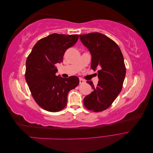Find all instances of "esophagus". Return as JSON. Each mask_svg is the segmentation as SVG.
Wrapping results in <instances>:
<instances>
[{
	"label": "esophagus",
	"instance_id": "esophagus-1",
	"mask_svg": "<svg viewBox=\"0 0 153 153\" xmlns=\"http://www.w3.org/2000/svg\"><path fill=\"white\" fill-rule=\"evenodd\" d=\"M79 83H80V84H84V83H85V80H84L83 79H82V78H80V80H79Z\"/></svg>",
	"mask_w": 153,
	"mask_h": 153
}]
</instances>
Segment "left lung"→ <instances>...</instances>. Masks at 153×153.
Instances as JSON below:
<instances>
[{"label": "left lung", "instance_id": "obj_1", "mask_svg": "<svg viewBox=\"0 0 153 153\" xmlns=\"http://www.w3.org/2000/svg\"><path fill=\"white\" fill-rule=\"evenodd\" d=\"M82 43L91 53V68L98 71V84L91 81L93 91L84 98L85 107L95 112L107 109L121 91L126 75V66L121 50L117 44L99 32L80 35Z\"/></svg>", "mask_w": 153, "mask_h": 153}]
</instances>
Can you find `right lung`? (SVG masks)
<instances>
[{"mask_svg": "<svg viewBox=\"0 0 153 153\" xmlns=\"http://www.w3.org/2000/svg\"><path fill=\"white\" fill-rule=\"evenodd\" d=\"M78 39V34H52L39 39L27 59L25 76L31 94L37 104L48 112L64 108L69 91L79 84L76 76L55 75L56 64L63 61L64 53Z\"/></svg>", "mask_w": 153, "mask_h": 153, "instance_id": "add662e5", "label": "right lung"}]
</instances>
